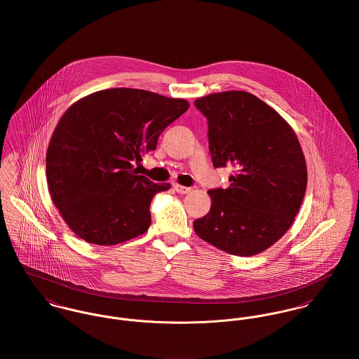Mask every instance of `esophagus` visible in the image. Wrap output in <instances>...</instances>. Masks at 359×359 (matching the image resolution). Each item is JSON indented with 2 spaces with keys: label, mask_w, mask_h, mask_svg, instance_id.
Returning <instances> with one entry per match:
<instances>
[{
  "label": "esophagus",
  "mask_w": 359,
  "mask_h": 359,
  "mask_svg": "<svg viewBox=\"0 0 359 359\" xmlns=\"http://www.w3.org/2000/svg\"><path fill=\"white\" fill-rule=\"evenodd\" d=\"M174 189H175L178 194H181V195L189 194V192L192 191L191 188H188V187H182V185H180V184H174Z\"/></svg>",
  "instance_id": "esophagus-1"
}]
</instances>
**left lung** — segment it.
<instances>
[{
    "label": "left lung",
    "instance_id": "obj_1",
    "mask_svg": "<svg viewBox=\"0 0 359 359\" xmlns=\"http://www.w3.org/2000/svg\"><path fill=\"white\" fill-rule=\"evenodd\" d=\"M208 123L214 167L233 165L226 189L207 194L211 208L194 221L199 238L233 256H255L290 228L307 188V164L287 121L245 91L195 101Z\"/></svg>",
    "mask_w": 359,
    "mask_h": 359
}]
</instances>
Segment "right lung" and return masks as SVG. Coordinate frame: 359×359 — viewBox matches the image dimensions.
<instances>
[{"instance_id":"right-lung-1","label":"right lung","mask_w":359,"mask_h":359,"mask_svg":"<svg viewBox=\"0 0 359 359\" xmlns=\"http://www.w3.org/2000/svg\"><path fill=\"white\" fill-rule=\"evenodd\" d=\"M189 107L145 90L110 88L73 103L60 117L46 165L52 202L83 241L113 246L145 233L154 195L170 184L137 175L133 163Z\"/></svg>"}]
</instances>
